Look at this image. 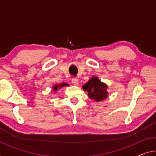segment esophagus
<instances>
[{
  "label": "esophagus",
  "mask_w": 156,
  "mask_h": 156,
  "mask_svg": "<svg viewBox=\"0 0 156 156\" xmlns=\"http://www.w3.org/2000/svg\"><path fill=\"white\" fill-rule=\"evenodd\" d=\"M72 83H73L75 86H77L78 85V80L76 78H73L72 79Z\"/></svg>",
  "instance_id": "1"
}]
</instances>
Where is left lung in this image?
<instances>
[{
  "instance_id": "1",
  "label": "left lung",
  "mask_w": 156,
  "mask_h": 156,
  "mask_svg": "<svg viewBox=\"0 0 156 156\" xmlns=\"http://www.w3.org/2000/svg\"><path fill=\"white\" fill-rule=\"evenodd\" d=\"M83 90L88 92L90 99L95 102H100L107 98L109 93L107 92L108 86L102 82L98 76H93L88 81L87 83L82 86Z\"/></svg>"
}]
</instances>
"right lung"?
<instances>
[{
	"label": "right lung",
	"instance_id": "1",
	"mask_svg": "<svg viewBox=\"0 0 156 156\" xmlns=\"http://www.w3.org/2000/svg\"><path fill=\"white\" fill-rule=\"evenodd\" d=\"M63 86H65V87H66V86H69V84L66 83H58V84H54L53 86H52V90H53L54 92H56L58 89H60V88L63 87Z\"/></svg>",
	"mask_w": 156,
	"mask_h": 156
}]
</instances>
